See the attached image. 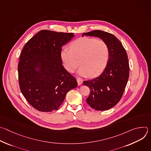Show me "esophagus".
I'll return each instance as SVG.
<instances>
[{
    "label": "esophagus",
    "instance_id": "34e87169",
    "mask_svg": "<svg viewBox=\"0 0 151 151\" xmlns=\"http://www.w3.org/2000/svg\"><path fill=\"white\" fill-rule=\"evenodd\" d=\"M76 80H77V82H78V85H81V84L82 83V81L81 79H79V78H77V79H76Z\"/></svg>",
    "mask_w": 151,
    "mask_h": 151
}]
</instances>
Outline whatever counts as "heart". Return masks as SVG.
I'll return each instance as SVG.
<instances>
[{
	"instance_id": "obj_1",
	"label": "heart",
	"mask_w": 151,
	"mask_h": 151,
	"mask_svg": "<svg viewBox=\"0 0 151 151\" xmlns=\"http://www.w3.org/2000/svg\"><path fill=\"white\" fill-rule=\"evenodd\" d=\"M70 50L64 48L61 58L65 69L73 73L78 68V73L82 76L95 77L105 69L109 58V48L106 42L96 38L80 37L70 45Z\"/></svg>"
}]
</instances>
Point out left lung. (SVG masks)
Returning a JSON list of instances; mask_svg holds the SVG:
<instances>
[{
  "label": "left lung",
  "instance_id": "left-lung-1",
  "mask_svg": "<svg viewBox=\"0 0 151 151\" xmlns=\"http://www.w3.org/2000/svg\"><path fill=\"white\" fill-rule=\"evenodd\" d=\"M83 36L98 37L106 42L109 58L103 73L98 77L83 82L90 89L87 103L97 111H106L121 100L129 78L128 56L121 42L112 34L102 30L83 33Z\"/></svg>",
  "mask_w": 151,
  "mask_h": 151
}]
</instances>
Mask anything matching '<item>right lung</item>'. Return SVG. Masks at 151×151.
Here are the masks:
<instances>
[{"label":"right lung","mask_w":151,"mask_h":151,"mask_svg":"<svg viewBox=\"0 0 151 151\" xmlns=\"http://www.w3.org/2000/svg\"><path fill=\"white\" fill-rule=\"evenodd\" d=\"M74 33L39 31L24 45L18 66L20 90L28 103L40 112L58 109L66 94L78 86L62 65L61 47Z\"/></svg>","instance_id":"add662e5"}]
</instances>
